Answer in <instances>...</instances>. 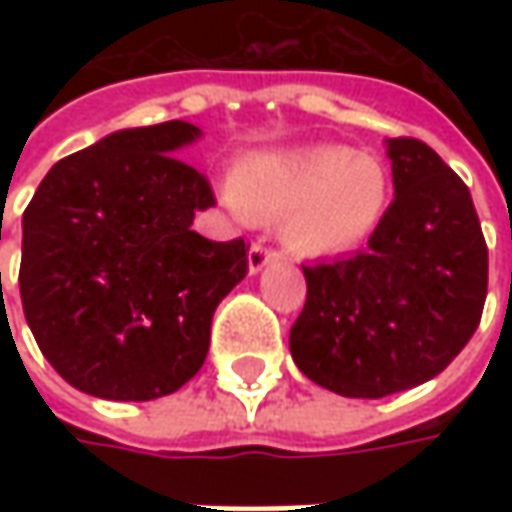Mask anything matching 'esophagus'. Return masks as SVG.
<instances>
[{
	"mask_svg": "<svg viewBox=\"0 0 512 512\" xmlns=\"http://www.w3.org/2000/svg\"><path fill=\"white\" fill-rule=\"evenodd\" d=\"M276 259H279V253L259 242V245L250 247V253H247V267H250V273H262V270H265L270 262H276Z\"/></svg>",
	"mask_w": 512,
	"mask_h": 512,
	"instance_id": "34e87169",
	"label": "esophagus"
}]
</instances>
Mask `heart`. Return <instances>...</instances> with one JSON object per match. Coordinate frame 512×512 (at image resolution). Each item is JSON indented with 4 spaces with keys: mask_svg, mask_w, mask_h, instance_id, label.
<instances>
[{
    "mask_svg": "<svg viewBox=\"0 0 512 512\" xmlns=\"http://www.w3.org/2000/svg\"><path fill=\"white\" fill-rule=\"evenodd\" d=\"M393 196L379 156L347 145L253 153L225 185V202L242 219L282 222L290 253L330 259L364 247L382 227Z\"/></svg>",
    "mask_w": 512,
    "mask_h": 512,
    "instance_id": "b5f03b06",
    "label": "heart"
}]
</instances>
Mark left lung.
<instances>
[{
  "label": "left lung",
  "instance_id": "1",
  "mask_svg": "<svg viewBox=\"0 0 512 512\" xmlns=\"http://www.w3.org/2000/svg\"><path fill=\"white\" fill-rule=\"evenodd\" d=\"M393 202L364 250L302 267L290 356L310 382L382 399L430 382L476 333L487 245L470 190L419 139H387Z\"/></svg>",
  "mask_w": 512,
  "mask_h": 512
}]
</instances>
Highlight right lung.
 I'll list each match as a JSON object with an SVG mask.
<instances>
[{
    "label": "right lung",
    "instance_id": "right-lung-1",
    "mask_svg": "<svg viewBox=\"0 0 512 512\" xmlns=\"http://www.w3.org/2000/svg\"><path fill=\"white\" fill-rule=\"evenodd\" d=\"M199 136L182 119L116 130L56 162L22 216L30 333L88 396L176 393L205 364L219 302L247 276L242 239L210 242L190 227L213 193L173 153Z\"/></svg>",
    "mask_w": 512,
    "mask_h": 512
}]
</instances>
